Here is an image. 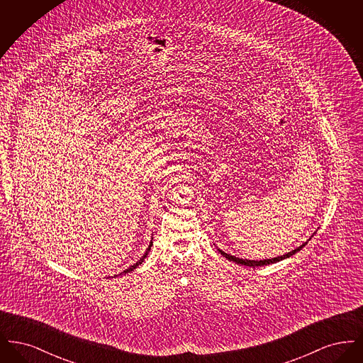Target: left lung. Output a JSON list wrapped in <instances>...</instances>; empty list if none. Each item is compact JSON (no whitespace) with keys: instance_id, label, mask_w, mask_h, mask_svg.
I'll list each match as a JSON object with an SVG mask.
<instances>
[{"instance_id":"obj_1","label":"left lung","mask_w":363,"mask_h":363,"mask_svg":"<svg viewBox=\"0 0 363 363\" xmlns=\"http://www.w3.org/2000/svg\"><path fill=\"white\" fill-rule=\"evenodd\" d=\"M305 245H306V243L301 245L299 247L294 249L293 252H290V253H287V255H283V256H280V257H275V259H259V261H255V259H238V257H235V256L227 255V253L222 252V250H219V252H220V255H223V257L230 259V261H234V262H237V264L247 265V267H261V265H267V264H275L277 261H281V259H287V257H291V256L295 255L296 252H299Z\"/></svg>"}]
</instances>
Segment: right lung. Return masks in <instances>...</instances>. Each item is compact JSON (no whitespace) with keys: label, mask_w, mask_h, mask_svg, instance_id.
I'll use <instances>...</instances> for the list:
<instances>
[{"label":"right lung","mask_w":363,"mask_h":363,"mask_svg":"<svg viewBox=\"0 0 363 363\" xmlns=\"http://www.w3.org/2000/svg\"><path fill=\"white\" fill-rule=\"evenodd\" d=\"M151 246H152V242H151V243H150V246H148V249H147V252H145V255H144V256H143V257H141V259H138V262H136V264H133V265H132V267H129V268H128V269H126V271H123V272H121V275L122 274H128V272H130V271H133V269H135V268H138V265H140V264H141V262H143V261H144V259H145V257H147V255H148V252H150V249H151Z\"/></svg>","instance_id":"add662e5"}]
</instances>
